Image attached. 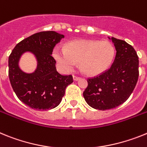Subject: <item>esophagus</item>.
<instances>
[{
    "mask_svg": "<svg viewBox=\"0 0 147 147\" xmlns=\"http://www.w3.org/2000/svg\"><path fill=\"white\" fill-rule=\"evenodd\" d=\"M73 79H74V81H78L79 79H81V77H79V76H77V75H74V76H73Z\"/></svg>",
    "mask_w": 147,
    "mask_h": 147,
    "instance_id": "1",
    "label": "esophagus"
}]
</instances>
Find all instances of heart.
<instances>
[{"label": "heart", "mask_w": 147, "mask_h": 147, "mask_svg": "<svg viewBox=\"0 0 147 147\" xmlns=\"http://www.w3.org/2000/svg\"><path fill=\"white\" fill-rule=\"evenodd\" d=\"M115 49L108 40H81L66 44L64 49L55 48L53 55L61 66L71 72L77 63L87 75L100 74L109 68L114 59Z\"/></svg>", "instance_id": "b5f03b06"}]
</instances>
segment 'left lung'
Instances as JSON below:
<instances>
[{"label":"left lung","instance_id":"obj_1","mask_svg":"<svg viewBox=\"0 0 147 147\" xmlns=\"http://www.w3.org/2000/svg\"><path fill=\"white\" fill-rule=\"evenodd\" d=\"M116 49L110 68L87 79L83 95L98 110L114 109L129 98L138 82V57L133 47L123 40L111 38Z\"/></svg>","mask_w":147,"mask_h":147}]
</instances>
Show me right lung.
I'll return each instance as SVG.
<instances>
[{"label": "right lung", "mask_w": 147, "mask_h": 147, "mask_svg": "<svg viewBox=\"0 0 147 147\" xmlns=\"http://www.w3.org/2000/svg\"><path fill=\"white\" fill-rule=\"evenodd\" d=\"M64 38L54 31L35 33L15 46L9 56V78L14 92L20 101L37 110H48L59 105L65 89L73 82L72 75L57 71L56 61L52 56L57 43ZM36 56L38 68L27 74L18 67V60L24 51Z\"/></svg>", "instance_id": "right-lung-1"}]
</instances>
